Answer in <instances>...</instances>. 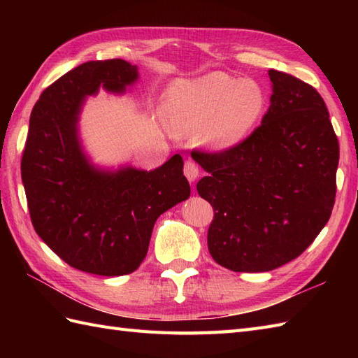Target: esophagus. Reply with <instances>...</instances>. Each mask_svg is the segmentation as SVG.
<instances>
[{"mask_svg": "<svg viewBox=\"0 0 358 358\" xmlns=\"http://www.w3.org/2000/svg\"><path fill=\"white\" fill-rule=\"evenodd\" d=\"M183 172L186 175V178L191 181V183H194V181L196 180V177H199V166L195 164V162H192V159H187V162L185 163V167H183Z\"/></svg>", "mask_w": 358, "mask_h": 358, "instance_id": "obj_1", "label": "esophagus"}]
</instances>
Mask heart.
I'll return each instance as SVG.
<instances>
[{"label": "heart", "mask_w": 358, "mask_h": 358, "mask_svg": "<svg viewBox=\"0 0 358 358\" xmlns=\"http://www.w3.org/2000/svg\"><path fill=\"white\" fill-rule=\"evenodd\" d=\"M266 106L268 96L258 81L210 72L167 87L162 115L173 134L200 135L206 148L227 150L252 134Z\"/></svg>", "instance_id": "1"}]
</instances>
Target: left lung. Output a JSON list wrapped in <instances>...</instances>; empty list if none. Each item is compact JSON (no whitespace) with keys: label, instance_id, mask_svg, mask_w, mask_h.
<instances>
[{"label":"left lung","instance_id":"obj_1","mask_svg":"<svg viewBox=\"0 0 358 358\" xmlns=\"http://www.w3.org/2000/svg\"><path fill=\"white\" fill-rule=\"evenodd\" d=\"M271 106L238 146L195 152L196 191L214 208L212 258L234 272H268L315 240L336 201L338 140L317 90L269 69Z\"/></svg>","mask_w":358,"mask_h":358}]
</instances>
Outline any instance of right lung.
Segmentation results:
<instances>
[{"label":"right lung","mask_w":358,"mask_h":358,"mask_svg":"<svg viewBox=\"0 0 358 358\" xmlns=\"http://www.w3.org/2000/svg\"><path fill=\"white\" fill-rule=\"evenodd\" d=\"M136 80L138 67L124 59L87 62L45 89L30 113L21 159L30 220L62 260L95 275L138 269L157 218L191 195L178 154L154 171H110L83 149L78 121L86 98L100 87L124 94Z\"/></svg>","instance_id":"1"}]
</instances>
